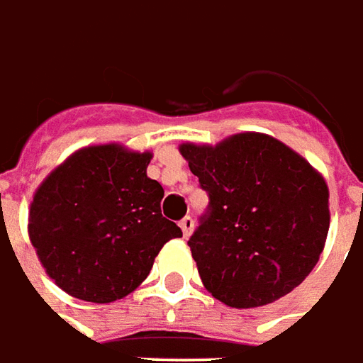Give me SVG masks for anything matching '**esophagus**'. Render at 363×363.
<instances>
[{
  "instance_id": "esophagus-1",
  "label": "esophagus",
  "mask_w": 363,
  "mask_h": 363,
  "mask_svg": "<svg viewBox=\"0 0 363 363\" xmlns=\"http://www.w3.org/2000/svg\"><path fill=\"white\" fill-rule=\"evenodd\" d=\"M179 228H182V233H184V236H189L191 233H194V218L191 217H184L182 220H179Z\"/></svg>"
}]
</instances>
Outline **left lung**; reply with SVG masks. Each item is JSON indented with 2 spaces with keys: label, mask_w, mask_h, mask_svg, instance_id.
I'll use <instances>...</instances> for the list:
<instances>
[{
  "label": "left lung",
  "mask_w": 363,
  "mask_h": 363,
  "mask_svg": "<svg viewBox=\"0 0 363 363\" xmlns=\"http://www.w3.org/2000/svg\"><path fill=\"white\" fill-rule=\"evenodd\" d=\"M179 152L209 194V211L187 242L205 289L235 309L291 293L325 248V177L264 133H238L215 146L184 143Z\"/></svg>",
  "instance_id": "8db88e82"
}]
</instances>
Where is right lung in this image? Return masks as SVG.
I'll return each instance as SVG.
<instances>
[{"label":"right lung","instance_id":"right-lung-1","mask_svg":"<svg viewBox=\"0 0 363 363\" xmlns=\"http://www.w3.org/2000/svg\"><path fill=\"white\" fill-rule=\"evenodd\" d=\"M152 152L84 146L45 177L29 209V238L62 291L89 303L127 297L182 228L162 217L164 189L146 176Z\"/></svg>","mask_w":363,"mask_h":363}]
</instances>
